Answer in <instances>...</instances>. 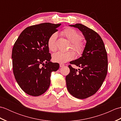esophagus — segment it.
<instances>
[{"label":"esophagus","instance_id":"esophagus-1","mask_svg":"<svg viewBox=\"0 0 121 121\" xmlns=\"http://www.w3.org/2000/svg\"><path fill=\"white\" fill-rule=\"evenodd\" d=\"M65 65H64V64H63V63H60V67H63V66H64Z\"/></svg>","mask_w":121,"mask_h":121}]
</instances>
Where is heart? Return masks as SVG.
<instances>
[{
	"label": "heart",
	"instance_id": "obj_1",
	"mask_svg": "<svg viewBox=\"0 0 121 121\" xmlns=\"http://www.w3.org/2000/svg\"><path fill=\"white\" fill-rule=\"evenodd\" d=\"M62 34L71 42L70 48H72L78 55H81L85 49V45L82 42L81 34L72 28H67L62 32ZM58 35L56 33H53L49 38L47 45L49 50L55 52L56 50V38ZM75 54L73 51L67 52H59L52 55V60L55 62L63 63L71 61L75 57Z\"/></svg>",
	"mask_w": 121,
	"mask_h": 121
}]
</instances>
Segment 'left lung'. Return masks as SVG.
<instances>
[{"mask_svg":"<svg viewBox=\"0 0 121 121\" xmlns=\"http://www.w3.org/2000/svg\"><path fill=\"white\" fill-rule=\"evenodd\" d=\"M70 26L81 30L86 43L81 57L70 62L80 69L77 70L69 65L70 72L65 78L66 86L73 96L85 99L96 93L106 78L107 53L102 38L94 30L79 23Z\"/></svg>","mask_w":121,"mask_h":121,"instance_id":"obj_1","label":"left lung"}]
</instances>
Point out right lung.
Masks as SVG:
<instances>
[{
  "label": "right lung",
  "instance_id": "obj_1",
  "mask_svg": "<svg viewBox=\"0 0 121 121\" xmlns=\"http://www.w3.org/2000/svg\"><path fill=\"white\" fill-rule=\"evenodd\" d=\"M61 24L43 23L26 27L12 49L13 72L17 83L25 93L38 96L47 91L52 71L59 64L52 63L49 52V38Z\"/></svg>",
  "mask_w": 121,
  "mask_h": 121
}]
</instances>
